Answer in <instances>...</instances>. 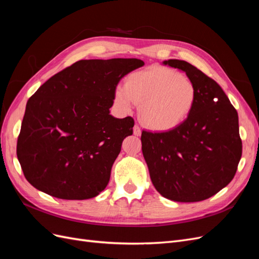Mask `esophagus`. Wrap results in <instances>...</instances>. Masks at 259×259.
<instances>
[{"label":"esophagus","mask_w":259,"mask_h":259,"mask_svg":"<svg viewBox=\"0 0 259 259\" xmlns=\"http://www.w3.org/2000/svg\"><path fill=\"white\" fill-rule=\"evenodd\" d=\"M140 134H142V128H140L138 125L136 124L134 126V135L136 136H140Z\"/></svg>","instance_id":"1"}]
</instances>
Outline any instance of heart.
Returning a JSON list of instances; mask_svg holds the SVG:
<instances>
[{
	"instance_id": "1",
	"label": "heart",
	"mask_w": 259,
	"mask_h": 259,
	"mask_svg": "<svg viewBox=\"0 0 259 259\" xmlns=\"http://www.w3.org/2000/svg\"><path fill=\"white\" fill-rule=\"evenodd\" d=\"M197 99V88L190 77L165 67H152L130 74L124 86H117L114 100L122 111L131 112L137 104L149 127L170 130L184 122Z\"/></svg>"
}]
</instances>
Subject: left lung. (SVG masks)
I'll use <instances>...</instances> for the list:
<instances>
[{
	"instance_id": "1",
	"label": "left lung",
	"mask_w": 259,
	"mask_h": 259,
	"mask_svg": "<svg viewBox=\"0 0 259 259\" xmlns=\"http://www.w3.org/2000/svg\"><path fill=\"white\" fill-rule=\"evenodd\" d=\"M164 65L183 70L197 88L191 113L173 130L143 131L142 149L151 182L164 198L199 202L233 179L242 155L238 112L213 79L189 62Z\"/></svg>"
}]
</instances>
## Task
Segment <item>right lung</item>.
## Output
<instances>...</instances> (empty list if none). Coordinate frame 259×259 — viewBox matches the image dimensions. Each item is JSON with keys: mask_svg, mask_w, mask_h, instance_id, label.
I'll use <instances>...</instances> for the list:
<instances>
[{"mask_svg": "<svg viewBox=\"0 0 259 259\" xmlns=\"http://www.w3.org/2000/svg\"><path fill=\"white\" fill-rule=\"evenodd\" d=\"M136 58L79 60L40 86L28 100L17 158L37 190L64 200L96 197L134 119L110 114L123 76L143 67Z\"/></svg>", "mask_w": 259, "mask_h": 259, "instance_id": "add662e5", "label": "right lung"}]
</instances>
